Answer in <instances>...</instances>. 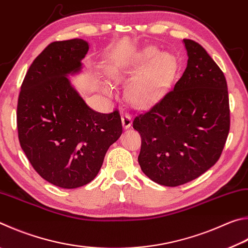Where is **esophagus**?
I'll use <instances>...</instances> for the list:
<instances>
[{
  "label": "esophagus",
  "instance_id": "esophagus-1",
  "mask_svg": "<svg viewBox=\"0 0 248 248\" xmlns=\"http://www.w3.org/2000/svg\"><path fill=\"white\" fill-rule=\"evenodd\" d=\"M121 121H123L124 128L128 129V128L131 127L132 119H131V117H130L129 114H123V116H121Z\"/></svg>",
  "mask_w": 248,
  "mask_h": 248
}]
</instances>
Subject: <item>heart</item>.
Returning a JSON list of instances; mask_svg holds the SVG:
<instances>
[{"label": "heart", "instance_id": "heart-1", "mask_svg": "<svg viewBox=\"0 0 248 248\" xmlns=\"http://www.w3.org/2000/svg\"><path fill=\"white\" fill-rule=\"evenodd\" d=\"M156 55L157 49L148 48L143 53L141 62H150ZM172 69L173 60L169 54H160V55L156 56L130 89L129 95L131 101L134 104L140 106L145 105L148 102H151L159 93L164 84L167 82ZM125 73H127L125 67H120L112 73L111 77L115 80H121L124 77ZM103 89L105 91H108L107 88Z\"/></svg>", "mask_w": 248, "mask_h": 248}]
</instances>
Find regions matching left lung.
<instances>
[{"label":"left lung","mask_w":248,"mask_h":248,"mask_svg":"<svg viewBox=\"0 0 248 248\" xmlns=\"http://www.w3.org/2000/svg\"><path fill=\"white\" fill-rule=\"evenodd\" d=\"M187 65L158 100L136 116L141 169L166 186H182L217 163L230 131L227 80L206 49L184 39Z\"/></svg>","instance_id":"left-lung-1"}]
</instances>
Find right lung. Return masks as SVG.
Returning <instances> with one entry per match:
<instances>
[{"label": "right lung", "mask_w": 248, "mask_h": 248, "mask_svg": "<svg viewBox=\"0 0 248 248\" xmlns=\"http://www.w3.org/2000/svg\"><path fill=\"white\" fill-rule=\"evenodd\" d=\"M88 49L82 39L48 44L29 67L18 97L22 151L44 180L62 188L91 182L123 133L118 110L91 109L67 79L81 69Z\"/></svg>", "instance_id": "obj_1"}]
</instances>
